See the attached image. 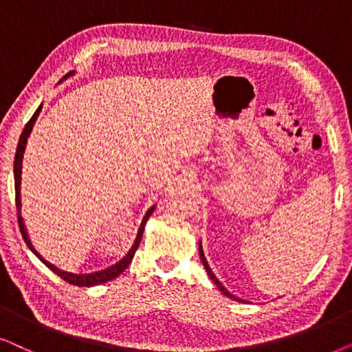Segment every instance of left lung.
Instances as JSON below:
<instances>
[{"label": "left lung", "instance_id": "left-lung-1", "mask_svg": "<svg viewBox=\"0 0 352 352\" xmlns=\"http://www.w3.org/2000/svg\"><path fill=\"white\" fill-rule=\"evenodd\" d=\"M199 257H201V262H203V265H204V269H206V272H208V275L210 277V280H212V282L217 285V288H219V292L222 293V294H225V296L227 298H230V299H235V301H240V299H238L236 296H233V294L228 292L227 288L223 287L222 283H220V280L215 277L214 275V272H212V269H210L209 267V264H208V261H206V256H204V251H203V246H201V243H199Z\"/></svg>", "mask_w": 352, "mask_h": 352}]
</instances>
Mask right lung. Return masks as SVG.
<instances>
[{
  "label": "right lung",
  "instance_id": "right-lung-1",
  "mask_svg": "<svg viewBox=\"0 0 352 352\" xmlns=\"http://www.w3.org/2000/svg\"><path fill=\"white\" fill-rule=\"evenodd\" d=\"M70 75H74V70L72 72H69L65 75V78L70 77ZM41 111V106L38 109L35 111V114L32 116V119L27 122L25 129H23V132L21 133V138H19V143H17V149H16V156H14V186H16V206H17V220H19V228H21V233L23 236V240H25L27 246H29V250L34 252V254L38 257V259L43 262V264L48 267L54 272V274H58L60 278L65 280V282L70 283V285H75V287H95V285H101V283H106L109 282V280H114L116 277H119V275L127 269L130 262H132L133 256H135V251L138 250L140 246V241H142V236H143V232H144V225H146L149 215L153 214V210L156 209V206H151V208L148 209V212L144 214V217L142 220V223H140V228H138V233H137V238H135L132 248H130L127 254L119 262H116L114 265L107 267L104 270H98V272H93V274H72V272H65V270H60L56 267L54 264H51L45 259L43 256L40 254L38 251L35 250L34 245H32L30 238H29V233H27V228H25V223H23V219L21 215V173H22V159H23V153H25V144H27V138H29V135L32 132V129H34L35 125V120L38 119V114Z\"/></svg>",
  "mask_w": 352,
  "mask_h": 352
}]
</instances>
